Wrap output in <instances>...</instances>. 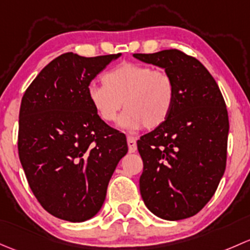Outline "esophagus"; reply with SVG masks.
I'll return each instance as SVG.
<instances>
[{"mask_svg": "<svg viewBox=\"0 0 250 250\" xmlns=\"http://www.w3.org/2000/svg\"><path fill=\"white\" fill-rule=\"evenodd\" d=\"M127 146H128V151L130 153H135L137 150V142H136V138L132 136H127Z\"/></svg>", "mask_w": 250, "mask_h": 250, "instance_id": "1", "label": "esophagus"}]
</instances>
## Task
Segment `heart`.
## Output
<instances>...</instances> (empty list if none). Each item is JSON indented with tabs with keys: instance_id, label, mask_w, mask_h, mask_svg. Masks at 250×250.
I'll return each instance as SVG.
<instances>
[{
	"instance_id": "1",
	"label": "heart",
	"mask_w": 250,
	"mask_h": 250,
	"mask_svg": "<svg viewBox=\"0 0 250 250\" xmlns=\"http://www.w3.org/2000/svg\"><path fill=\"white\" fill-rule=\"evenodd\" d=\"M104 85H90L87 99L95 114L112 123L124 107L118 126L125 130L159 127L169 117L176 100L171 74L137 62H123L102 77Z\"/></svg>"
}]
</instances>
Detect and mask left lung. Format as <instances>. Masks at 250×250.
I'll list each match as a JSON object with an SVG mask.
<instances>
[{
	"label": "left lung",
	"mask_w": 250,
	"mask_h": 250,
	"mask_svg": "<svg viewBox=\"0 0 250 250\" xmlns=\"http://www.w3.org/2000/svg\"><path fill=\"white\" fill-rule=\"evenodd\" d=\"M133 58L164 68L176 85L169 117L137 141L144 205L165 220L192 217L212 199L225 172V101L207 68L181 50L133 54Z\"/></svg>",
	"instance_id": "left-lung-1"
}]
</instances>
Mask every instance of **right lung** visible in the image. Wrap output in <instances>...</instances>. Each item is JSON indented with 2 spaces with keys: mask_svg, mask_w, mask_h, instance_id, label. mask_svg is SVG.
Here are the masks:
<instances>
[{
  "mask_svg": "<svg viewBox=\"0 0 250 250\" xmlns=\"http://www.w3.org/2000/svg\"><path fill=\"white\" fill-rule=\"evenodd\" d=\"M119 56L62 54L22 96L20 163L36 199L59 219L82 223L96 215L110 177L127 153L124 133L99 119L87 99L92 79Z\"/></svg>",
  "mask_w": 250,
  "mask_h": 250,
  "instance_id": "1",
  "label": "right lung"
}]
</instances>
